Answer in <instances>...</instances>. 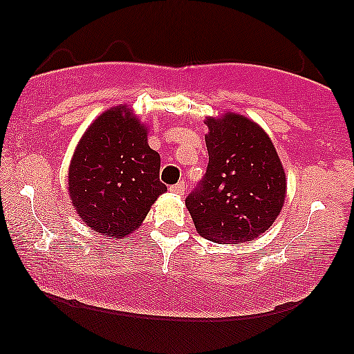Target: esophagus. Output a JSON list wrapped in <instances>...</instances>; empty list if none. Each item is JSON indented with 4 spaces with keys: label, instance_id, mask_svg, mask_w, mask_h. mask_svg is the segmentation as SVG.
<instances>
[{
    "label": "esophagus",
    "instance_id": "34e87169",
    "mask_svg": "<svg viewBox=\"0 0 354 354\" xmlns=\"http://www.w3.org/2000/svg\"><path fill=\"white\" fill-rule=\"evenodd\" d=\"M172 193H176V195H183V192H185V182H178L176 185H172L169 188Z\"/></svg>",
    "mask_w": 354,
    "mask_h": 354
}]
</instances>
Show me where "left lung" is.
<instances>
[{
  "label": "left lung",
  "mask_w": 354,
  "mask_h": 354,
  "mask_svg": "<svg viewBox=\"0 0 354 354\" xmlns=\"http://www.w3.org/2000/svg\"><path fill=\"white\" fill-rule=\"evenodd\" d=\"M209 162L185 205L196 232L214 243L258 239L282 211L287 180L268 133L253 120L225 113L206 120Z\"/></svg>",
  "instance_id": "8db88e82"
}]
</instances>
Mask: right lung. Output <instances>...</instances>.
<instances>
[{
  "mask_svg": "<svg viewBox=\"0 0 354 354\" xmlns=\"http://www.w3.org/2000/svg\"><path fill=\"white\" fill-rule=\"evenodd\" d=\"M159 167L161 158L149 148L147 127L125 106L108 109L75 148L69 167L72 205L91 229L125 236L167 190L159 182Z\"/></svg>",
  "mask_w": 354,
  "mask_h": 354,
  "instance_id": "obj_1",
  "label": "right lung"
}]
</instances>
